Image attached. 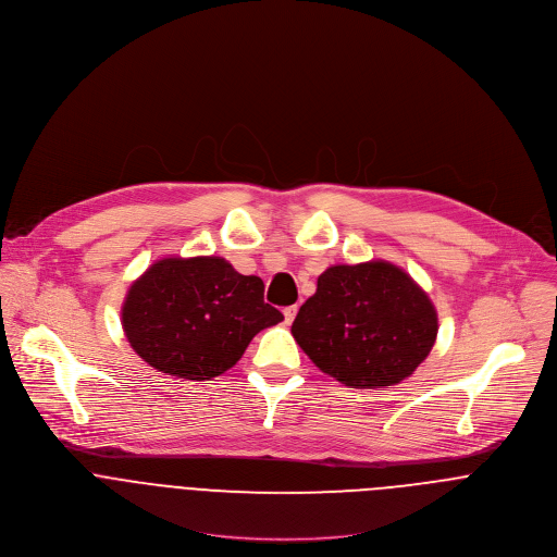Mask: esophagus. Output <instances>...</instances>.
<instances>
[{
    "label": "esophagus",
    "mask_w": 557,
    "mask_h": 557,
    "mask_svg": "<svg viewBox=\"0 0 557 557\" xmlns=\"http://www.w3.org/2000/svg\"><path fill=\"white\" fill-rule=\"evenodd\" d=\"M296 313H298V307H296V305H289V307H285V309H283L285 322H287V324H292V322H294V318H296Z\"/></svg>",
    "instance_id": "1"
}]
</instances>
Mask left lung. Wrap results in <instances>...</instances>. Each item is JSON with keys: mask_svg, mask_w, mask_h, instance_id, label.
Listing matches in <instances>:
<instances>
[{"mask_svg": "<svg viewBox=\"0 0 557 557\" xmlns=\"http://www.w3.org/2000/svg\"><path fill=\"white\" fill-rule=\"evenodd\" d=\"M292 335L329 376L357 389L396 385L426 359L437 313L426 292L398 265H331L300 307Z\"/></svg>", "mask_w": 557, "mask_h": 557, "instance_id": "1", "label": "left lung"}]
</instances>
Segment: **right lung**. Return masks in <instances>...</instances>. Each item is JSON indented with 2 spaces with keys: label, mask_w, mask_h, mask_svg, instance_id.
<instances>
[{
  "label": "right lung",
  "mask_w": 557,
  "mask_h": 557,
  "mask_svg": "<svg viewBox=\"0 0 557 557\" xmlns=\"http://www.w3.org/2000/svg\"><path fill=\"white\" fill-rule=\"evenodd\" d=\"M263 281L222 257H165L128 289L122 326L154 370L209 381L233 368L252 337L283 320L263 300Z\"/></svg>",
  "instance_id": "add662e5"
}]
</instances>
